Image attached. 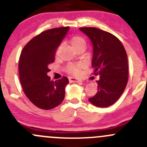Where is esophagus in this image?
<instances>
[{
    "label": "esophagus",
    "mask_w": 147,
    "mask_h": 147,
    "mask_svg": "<svg viewBox=\"0 0 147 147\" xmlns=\"http://www.w3.org/2000/svg\"><path fill=\"white\" fill-rule=\"evenodd\" d=\"M69 80L70 82H81V81H82L81 80L78 79V78H73V77H69Z\"/></svg>",
    "instance_id": "1"
}]
</instances>
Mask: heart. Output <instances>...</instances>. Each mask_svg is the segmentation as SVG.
<instances>
[{"instance_id":"1","label":"heart","mask_w":147,"mask_h":147,"mask_svg":"<svg viewBox=\"0 0 147 147\" xmlns=\"http://www.w3.org/2000/svg\"><path fill=\"white\" fill-rule=\"evenodd\" d=\"M70 43L75 50H78V49L81 48V47H84L85 48V40H84V38H82V37H72L70 40ZM60 48V47H59L58 49H57V53H58ZM81 68H82V65L80 64H69L67 66L66 70L67 72L70 74H72V75H78L80 73Z\"/></svg>"}]
</instances>
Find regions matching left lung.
Here are the masks:
<instances>
[{
	"mask_svg": "<svg viewBox=\"0 0 147 147\" xmlns=\"http://www.w3.org/2000/svg\"><path fill=\"white\" fill-rule=\"evenodd\" d=\"M92 44V67L97 81V92L89 102L98 107H107L119 100L128 82V59L117 38L96 28H80Z\"/></svg>",
	"mask_w": 147,
	"mask_h": 147,
	"instance_id": "left-lung-1",
	"label": "left lung"
}]
</instances>
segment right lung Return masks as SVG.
Returning a JSON list of instances; mask_svg holds the SVG:
<instances>
[{
    "mask_svg": "<svg viewBox=\"0 0 147 147\" xmlns=\"http://www.w3.org/2000/svg\"><path fill=\"white\" fill-rule=\"evenodd\" d=\"M69 27L47 30L29 41L19 60V76L25 94L42 109H51L62 103L68 78L55 82L47 76L48 65L53 63L57 47L66 36Z\"/></svg>",
    "mask_w": 147,
    "mask_h": 147,
    "instance_id": "add662e5",
    "label": "right lung"
}]
</instances>
